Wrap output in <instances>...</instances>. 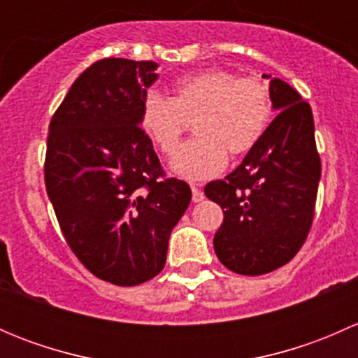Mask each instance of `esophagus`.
<instances>
[{"label": "esophagus", "mask_w": 358, "mask_h": 358, "mask_svg": "<svg viewBox=\"0 0 358 358\" xmlns=\"http://www.w3.org/2000/svg\"><path fill=\"white\" fill-rule=\"evenodd\" d=\"M190 189H192V201L194 202H201L202 199H204V192L199 189V185H192Z\"/></svg>", "instance_id": "1"}]
</instances>
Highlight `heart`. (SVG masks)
<instances>
[{
    "mask_svg": "<svg viewBox=\"0 0 358 358\" xmlns=\"http://www.w3.org/2000/svg\"><path fill=\"white\" fill-rule=\"evenodd\" d=\"M272 115L265 83L227 69H208L176 79L171 99L149 90L140 103L138 122L164 156H173L187 121L196 117L197 136L178 150L171 169L187 180H206L225 169L229 152L244 156L255 149Z\"/></svg>",
    "mask_w": 358,
    "mask_h": 358,
    "instance_id": "heart-1",
    "label": "heart"
}]
</instances>
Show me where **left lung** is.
Masks as SVG:
<instances>
[{
  "label": "left lung",
  "instance_id": "8db88e82",
  "mask_svg": "<svg viewBox=\"0 0 358 358\" xmlns=\"http://www.w3.org/2000/svg\"><path fill=\"white\" fill-rule=\"evenodd\" d=\"M270 95L280 112L258 145L225 180L204 187L206 197L223 209L213 239L216 256L241 275H263L291 262L315 213L320 157L312 109L277 78Z\"/></svg>",
  "mask_w": 358,
  "mask_h": 358
}]
</instances>
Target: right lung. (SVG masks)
I'll use <instances>...</instances> for the list:
<instances>
[{
  "label": "right lung",
  "mask_w": 358,
  "mask_h": 358,
  "mask_svg": "<svg viewBox=\"0 0 358 358\" xmlns=\"http://www.w3.org/2000/svg\"><path fill=\"white\" fill-rule=\"evenodd\" d=\"M150 60L102 59L71 86L53 114L45 183L69 248L99 279L136 286L166 263L173 227L192 192L162 171L138 122L157 79Z\"/></svg>",
  "instance_id": "obj_1"
}]
</instances>
